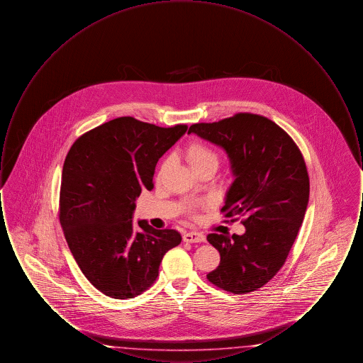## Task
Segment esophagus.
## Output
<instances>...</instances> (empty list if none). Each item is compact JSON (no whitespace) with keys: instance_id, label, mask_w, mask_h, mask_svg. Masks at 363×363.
Returning <instances> with one entry per match:
<instances>
[{"instance_id":"obj_1","label":"esophagus","mask_w":363,"mask_h":363,"mask_svg":"<svg viewBox=\"0 0 363 363\" xmlns=\"http://www.w3.org/2000/svg\"><path fill=\"white\" fill-rule=\"evenodd\" d=\"M184 241L189 242V243H197V242L206 241V235L203 233H197V231H189L184 234Z\"/></svg>"}]
</instances>
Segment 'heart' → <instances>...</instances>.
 I'll return each instance as SVG.
<instances>
[{
  "mask_svg": "<svg viewBox=\"0 0 363 363\" xmlns=\"http://www.w3.org/2000/svg\"><path fill=\"white\" fill-rule=\"evenodd\" d=\"M185 155H186V159H188L193 172L200 169L201 166L207 164L209 162H218V157L213 154V151H211L207 145H204L201 143L189 144Z\"/></svg>",
  "mask_w": 363,
  "mask_h": 363,
  "instance_id": "1",
  "label": "heart"
}]
</instances>
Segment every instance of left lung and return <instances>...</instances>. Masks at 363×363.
I'll list each match as a JSON object with an SVG mask.
<instances>
[{
	"label": "left lung",
	"instance_id": "1",
	"mask_svg": "<svg viewBox=\"0 0 363 363\" xmlns=\"http://www.w3.org/2000/svg\"><path fill=\"white\" fill-rule=\"evenodd\" d=\"M188 133L225 150L234 181L222 212L225 218L246 216L242 235L208 234V242L220 253L208 280L230 293H252L283 267L303 222L309 203L303 156L279 125L250 113L194 123Z\"/></svg>",
	"mask_w": 363,
	"mask_h": 363
}]
</instances>
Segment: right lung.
Listing matches in <instances>:
<instances>
[{
	"mask_svg": "<svg viewBox=\"0 0 363 363\" xmlns=\"http://www.w3.org/2000/svg\"><path fill=\"white\" fill-rule=\"evenodd\" d=\"M186 125L160 128L133 117L104 122L77 138L62 167L60 222L79 268L101 293L133 298L157 277L163 256L181 243L172 228L133 227L136 199L152 189L157 160Z\"/></svg>",
	"mask_w": 363,
	"mask_h": 363,
	"instance_id": "obj_1",
	"label": "right lung"
}]
</instances>
